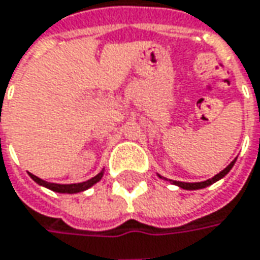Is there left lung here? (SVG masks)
I'll use <instances>...</instances> for the list:
<instances>
[{"label":"left lung","instance_id":"8db88e82","mask_svg":"<svg viewBox=\"0 0 260 260\" xmlns=\"http://www.w3.org/2000/svg\"><path fill=\"white\" fill-rule=\"evenodd\" d=\"M237 159L231 161L223 171H221L219 174H216V175L213 176V178H210V179H206V181H202V182H181V181H172V179H168V178H163V176L159 175V178L161 179H165V181H169L171 184H174V185H178L179 188H184V190H200V188H206L209 185H212V184H215L216 181H219L222 179L223 176L226 175L231 169H233V166H234V163H236Z\"/></svg>","mask_w":260,"mask_h":260}]
</instances>
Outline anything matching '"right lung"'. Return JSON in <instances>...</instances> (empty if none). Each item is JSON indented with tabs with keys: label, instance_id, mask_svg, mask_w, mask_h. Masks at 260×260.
<instances>
[{
	"label": "right lung",
	"instance_id": "obj_1",
	"mask_svg": "<svg viewBox=\"0 0 260 260\" xmlns=\"http://www.w3.org/2000/svg\"><path fill=\"white\" fill-rule=\"evenodd\" d=\"M103 175H104V169H103L100 174H97V175L94 176V178H91V179H88V181H85V182H79V184H53V182H47V181L41 179V178L35 176L34 174H29V176H30L37 184H39V185H42V187H45V188H48V190L55 191V192H63V194H76V192L88 190V188H91L92 185H95L100 179L103 178Z\"/></svg>",
	"mask_w": 260,
	"mask_h": 260
}]
</instances>
